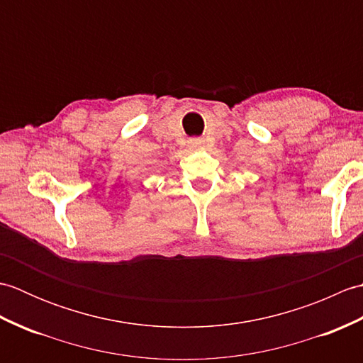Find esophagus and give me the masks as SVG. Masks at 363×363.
<instances>
[{
  "mask_svg": "<svg viewBox=\"0 0 363 363\" xmlns=\"http://www.w3.org/2000/svg\"><path fill=\"white\" fill-rule=\"evenodd\" d=\"M190 146L191 148H203L204 140L203 138H190Z\"/></svg>",
  "mask_w": 363,
  "mask_h": 363,
  "instance_id": "esophagus-1",
  "label": "esophagus"
}]
</instances>
